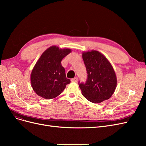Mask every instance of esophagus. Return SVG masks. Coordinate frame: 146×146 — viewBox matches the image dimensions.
Instances as JSON below:
<instances>
[{
	"instance_id": "34e87169",
	"label": "esophagus",
	"mask_w": 146,
	"mask_h": 146,
	"mask_svg": "<svg viewBox=\"0 0 146 146\" xmlns=\"http://www.w3.org/2000/svg\"><path fill=\"white\" fill-rule=\"evenodd\" d=\"M78 80V78L77 77H74L71 79V82H77Z\"/></svg>"
}]
</instances>
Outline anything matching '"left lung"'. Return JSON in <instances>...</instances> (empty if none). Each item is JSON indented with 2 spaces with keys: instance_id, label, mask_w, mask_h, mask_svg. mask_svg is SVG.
Wrapping results in <instances>:
<instances>
[{
  "instance_id": "left-lung-1",
  "label": "left lung",
  "mask_w": 146,
  "mask_h": 146,
  "mask_svg": "<svg viewBox=\"0 0 146 146\" xmlns=\"http://www.w3.org/2000/svg\"><path fill=\"white\" fill-rule=\"evenodd\" d=\"M83 60L87 72L86 83L78 82L85 98L92 103H100L110 98L115 91L117 79L111 64L96 50L83 52Z\"/></svg>"
}]
</instances>
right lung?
<instances>
[{
  "label": "right lung",
  "mask_w": 146,
  "mask_h": 146,
  "mask_svg": "<svg viewBox=\"0 0 146 146\" xmlns=\"http://www.w3.org/2000/svg\"><path fill=\"white\" fill-rule=\"evenodd\" d=\"M71 52L52 46L40 56L31 74V84L34 91L42 98L50 99L63 91L70 80L66 78L61 61Z\"/></svg>",
  "instance_id": "add662e5"
}]
</instances>
